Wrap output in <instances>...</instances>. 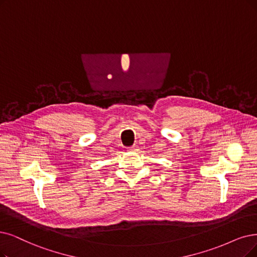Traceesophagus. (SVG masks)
<instances>
[{"instance_id":"esophagus-1","label":"esophagus","mask_w":257,"mask_h":257,"mask_svg":"<svg viewBox=\"0 0 257 257\" xmlns=\"http://www.w3.org/2000/svg\"><path fill=\"white\" fill-rule=\"evenodd\" d=\"M128 151H130V152H137V151H138V146H133V147H131V148L128 149Z\"/></svg>"}]
</instances>
